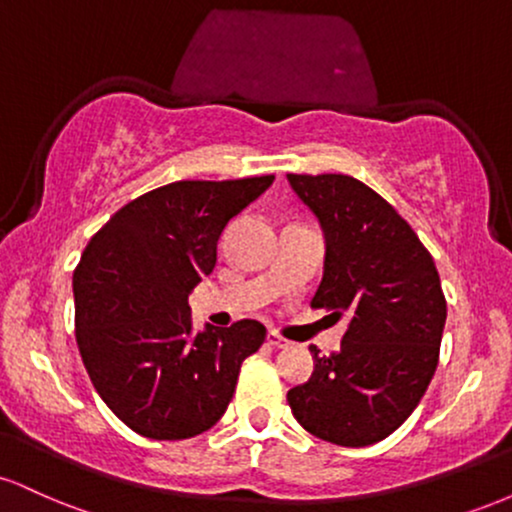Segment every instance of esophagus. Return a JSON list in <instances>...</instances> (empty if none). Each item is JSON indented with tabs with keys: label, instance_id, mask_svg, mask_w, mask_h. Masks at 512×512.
<instances>
[{
	"label": "esophagus",
	"instance_id": "esophagus-1",
	"mask_svg": "<svg viewBox=\"0 0 512 512\" xmlns=\"http://www.w3.org/2000/svg\"><path fill=\"white\" fill-rule=\"evenodd\" d=\"M267 342H269V346H274V349H289V346H291L289 339L281 337V334H276V332L267 334Z\"/></svg>",
	"mask_w": 512,
	"mask_h": 512
}]
</instances>
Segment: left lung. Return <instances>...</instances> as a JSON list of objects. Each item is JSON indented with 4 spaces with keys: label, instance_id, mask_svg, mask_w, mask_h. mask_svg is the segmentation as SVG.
Here are the masks:
<instances>
[{
    "label": "left lung",
    "instance_id": "left-lung-1",
    "mask_svg": "<svg viewBox=\"0 0 512 512\" xmlns=\"http://www.w3.org/2000/svg\"><path fill=\"white\" fill-rule=\"evenodd\" d=\"M289 182L325 233V274L313 308L349 317L342 349L315 356L308 383L289 390L296 421L313 436L363 448L397 431L438 366L445 296L431 252L383 197L342 173Z\"/></svg>",
    "mask_w": 512,
    "mask_h": 512
}]
</instances>
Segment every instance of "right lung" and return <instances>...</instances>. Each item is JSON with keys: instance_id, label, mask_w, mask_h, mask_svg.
<instances>
[{"instance_id": "add662e5", "label": "right lung", "mask_w": 512, "mask_h": 512, "mask_svg": "<svg viewBox=\"0 0 512 512\" xmlns=\"http://www.w3.org/2000/svg\"><path fill=\"white\" fill-rule=\"evenodd\" d=\"M274 175L180 180L110 216L74 269L76 344L88 378L122 424L151 440L209 431L267 330L238 320L192 334L187 296L211 274L233 216Z\"/></svg>"}]
</instances>
